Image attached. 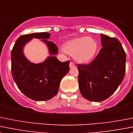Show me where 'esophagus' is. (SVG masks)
I'll list each match as a JSON object with an SVG mask.
<instances>
[{
	"mask_svg": "<svg viewBox=\"0 0 133 133\" xmlns=\"http://www.w3.org/2000/svg\"><path fill=\"white\" fill-rule=\"evenodd\" d=\"M75 67V65H74V64L72 62H70L69 63V68H74Z\"/></svg>",
	"mask_w": 133,
	"mask_h": 133,
	"instance_id": "esophagus-1",
	"label": "esophagus"
}]
</instances>
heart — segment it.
Returning a JSON list of instances; mask_svg holds the SVG:
<instances>
[{"label":"heart","instance_id":"obj_1","mask_svg":"<svg viewBox=\"0 0 133 133\" xmlns=\"http://www.w3.org/2000/svg\"><path fill=\"white\" fill-rule=\"evenodd\" d=\"M98 49V43L91 37L82 36L73 38L65 42L62 50L80 64H87L95 57Z\"/></svg>","mask_w":133,"mask_h":133}]
</instances>
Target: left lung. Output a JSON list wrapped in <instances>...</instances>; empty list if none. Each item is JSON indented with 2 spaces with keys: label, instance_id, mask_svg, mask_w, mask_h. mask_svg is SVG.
Returning <instances> with one entry per match:
<instances>
[{
  "label": "left lung",
  "instance_id": "obj_1",
  "mask_svg": "<svg viewBox=\"0 0 133 133\" xmlns=\"http://www.w3.org/2000/svg\"><path fill=\"white\" fill-rule=\"evenodd\" d=\"M101 46L95 60L78 65L81 94L87 100L100 102L111 96L124 78L126 55L116 38L101 34Z\"/></svg>",
  "mask_w": 133,
  "mask_h": 133
}]
</instances>
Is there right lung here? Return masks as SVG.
<instances>
[{"instance_id":"1","label":"right lung","mask_w":133,"mask_h":133,"mask_svg":"<svg viewBox=\"0 0 133 133\" xmlns=\"http://www.w3.org/2000/svg\"><path fill=\"white\" fill-rule=\"evenodd\" d=\"M51 34L39 32L19 37L11 53V73L18 88L30 99L47 101L56 95L61 80L69 70V61H59L56 45L49 42ZM33 38L42 39L47 45L50 56L38 64L31 63L24 54V46Z\"/></svg>"}]
</instances>
